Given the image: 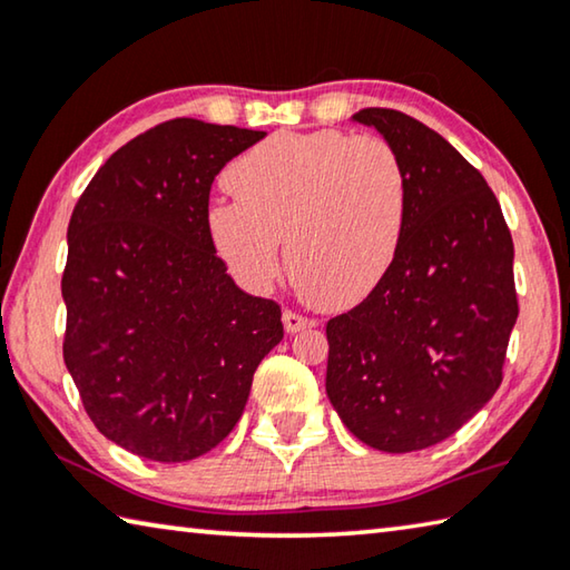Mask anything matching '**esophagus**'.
Instances as JSON below:
<instances>
[{"label": "esophagus", "mask_w": 570, "mask_h": 570, "mask_svg": "<svg viewBox=\"0 0 570 570\" xmlns=\"http://www.w3.org/2000/svg\"><path fill=\"white\" fill-rule=\"evenodd\" d=\"M283 325H285V333H301V331H307V327H315L317 321H313V317H305L301 313L295 311H285L283 313Z\"/></svg>", "instance_id": "1"}]
</instances>
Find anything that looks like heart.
Masks as SVG:
<instances>
[{
	"label": "heart",
	"mask_w": 570,
	"mask_h": 570,
	"mask_svg": "<svg viewBox=\"0 0 570 570\" xmlns=\"http://www.w3.org/2000/svg\"><path fill=\"white\" fill-rule=\"evenodd\" d=\"M235 197L207 207V233L239 283L279 273V237L295 285L323 307L365 301L403 237L407 183L391 142L337 129L277 132L227 169Z\"/></svg>",
	"instance_id": "b5f03b06"
}]
</instances>
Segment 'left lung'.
I'll return each instance as SVG.
<instances>
[{"label":"left lung","mask_w":570,"mask_h":570,"mask_svg":"<svg viewBox=\"0 0 570 570\" xmlns=\"http://www.w3.org/2000/svg\"><path fill=\"white\" fill-rule=\"evenodd\" d=\"M401 157L403 237L381 285L327 321L325 391L357 441L385 453L451 438L495 395L518 317L513 237L483 175L397 109L353 115Z\"/></svg>","instance_id":"1"}]
</instances>
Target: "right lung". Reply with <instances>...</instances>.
<instances>
[{"mask_svg":"<svg viewBox=\"0 0 570 570\" xmlns=\"http://www.w3.org/2000/svg\"><path fill=\"white\" fill-rule=\"evenodd\" d=\"M263 137L169 119L119 147L69 219L67 371L97 431L147 461L225 441L283 341L279 305L239 291L207 233L215 175Z\"/></svg>","mask_w":570,"mask_h":570,"instance_id":"obj_1","label":"right lung"}]
</instances>
